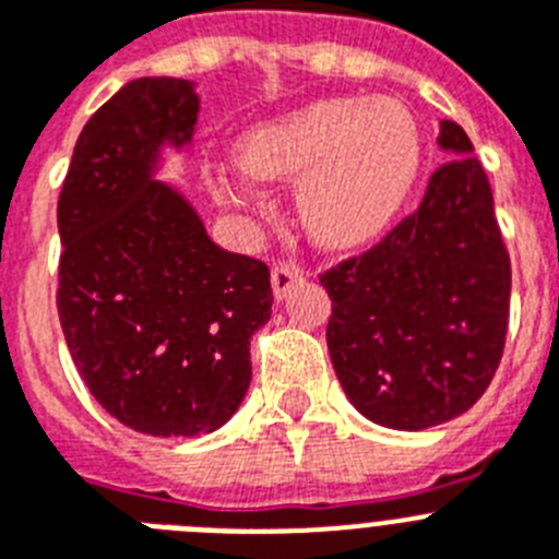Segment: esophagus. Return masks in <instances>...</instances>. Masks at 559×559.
<instances>
[{"label": "esophagus", "mask_w": 559, "mask_h": 559, "mask_svg": "<svg viewBox=\"0 0 559 559\" xmlns=\"http://www.w3.org/2000/svg\"><path fill=\"white\" fill-rule=\"evenodd\" d=\"M302 280H305V271L299 269V265L280 263L274 265V271H271V288H274L276 299H285L288 290L294 288V285L302 283Z\"/></svg>", "instance_id": "obj_1"}]
</instances>
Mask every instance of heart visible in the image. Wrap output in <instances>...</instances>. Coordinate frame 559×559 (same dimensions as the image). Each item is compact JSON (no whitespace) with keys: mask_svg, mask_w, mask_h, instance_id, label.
<instances>
[{"mask_svg":"<svg viewBox=\"0 0 559 559\" xmlns=\"http://www.w3.org/2000/svg\"><path fill=\"white\" fill-rule=\"evenodd\" d=\"M237 165L257 181H299L296 210L328 249L378 237L406 204L419 170L412 111L389 97H333L251 126L237 140ZM229 204L254 195L240 176H221Z\"/></svg>","mask_w":559,"mask_h":559,"instance_id":"obj_1","label":"heart"}]
</instances>
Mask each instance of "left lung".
<instances>
[{
  "mask_svg": "<svg viewBox=\"0 0 559 559\" xmlns=\"http://www.w3.org/2000/svg\"><path fill=\"white\" fill-rule=\"evenodd\" d=\"M419 210L378 246L324 271L328 349L360 414L394 431L459 417L487 392L510 322L512 269L492 190L462 126L439 122Z\"/></svg>",
  "mask_w": 559,
  "mask_h": 559,
  "instance_id": "8db88e82",
  "label": "left lung"
}]
</instances>
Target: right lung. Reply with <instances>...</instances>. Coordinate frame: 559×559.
I'll use <instances>...</instances> for the list:
<instances>
[{"instance_id": "right-lung-1", "label": "right lung", "mask_w": 559, "mask_h": 559, "mask_svg": "<svg viewBox=\"0 0 559 559\" xmlns=\"http://www.w3.org/2000/svg\"><path fill=\"white\" fill-rule=\"evenodd\" d=\"M201 97L136 78L92 114L58 199V316L88 392L147 437H199L240 408L251 335L271 319L269 265L212 243L162 147H190Z\"/></svg>"}]
</instances>
